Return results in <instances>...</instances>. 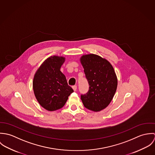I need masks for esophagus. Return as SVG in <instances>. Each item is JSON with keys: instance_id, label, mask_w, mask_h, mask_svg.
Masks as SVG:
<instances>
[{"instance_id": "obj_1", "label": "esophagus", "mask_w": 155, "mask_h": 155, "mask_svg": "<svg viewBox=\"0 0 155 155\" xmlns=\"http://www.w3.org/2000/svg\"><path fill=\"white\" fill-rule=\"evenodd\" d=\"M72 88H73V90H74V91H76V89H77V86H76V85H74V86L72 87Z\"/></svg>"}]
</instances>
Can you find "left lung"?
<instances>
[{
    "label": "left lung",
    "mask_w": 155,
    "mask_h": 155,
    "mask_svg": "<svg viewBox=\"0 0 155 155\" xmlns=\"http://www.w3.org/2000/svg\"><path fill=\"white\" fill-rule=\"evenodd\" d=\"M81 62L89 86L88 92L81 96L82 103L90 110H102L109 106L117 89L114 68L107 60L95 54L83 55Z\"/></svg>",
    "instance_id": "obj_1"
}]
</instances>
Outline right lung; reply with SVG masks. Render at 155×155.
<instances>
[{"label": "right lung", "instance_id": "obj_1", "mask_svg": "<svg viewBox=\"0 0 155 155\" xmlns=\"http://www.w3.org/2000/svg\"><path fill=\"white\" fill-rule=\"evenodd\" d=\"M65 58L51 56L48 58L36 72L33 88L35 95L46 110H57L62 108L73 89L68 85L60 68Z\"/></svg>", "mask_w": 155, "mask_h": 155}]
</instances>
